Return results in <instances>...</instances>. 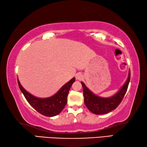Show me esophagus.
Segmentation results:
<instances>
[{
  "mask_svg": "<svg viewBox=\"0 0 147 147\" xmlns=\"http://www.w3.org/2000/svg\"><path fill=\"white\" fill-rule=\"evenodd\" d=\"M76 78L77 79H78V80H81V79L83 78V76L81 74L78 73L76 75Z\"/></svg>",
  "mask_w": 147,
  "mask_h": 147,
  "instance_id": "obj_1",
  "label": "esophagus"
}]
</instances>
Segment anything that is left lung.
Segmentation results:
<instances>
[{
	"label": "left lung",
	"instance_id": "left-lung-1",
	"mask_svg": "<svg viewBox=\"0 0 147 147\" xmlns=\"http://www.w3.org/2000/svg\"><path fill=\"white\" fill-rule=\"evenodd\" d=\"M130 79V71L128 72V79L124 85L114 96L107 98L96 96L87 88L83 82H81L83 88L84 104L90 111L95 114H105L112 111L119 106L124 97L127 90Z\"/></svg>",
	"mask_w": 147,
	"mask_h": 147
}]
</instances>
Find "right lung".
I'll use <instances>...</instances> for the list:
<instances>
[{
	"label": "right lung",
	"instance_id": "obj_1",
	"mask_svg": "<svg viewBox=\"0 0 147 147\" xmlns=\"http://www.w3.org/2000/svg\"><path fill=\"white\" fill-rule=\"evenodd\" d=\"M75 81V78L71 79L53 96L48 98H38L26 90L20 84L19 79H17L19 88L27 101L38 112L48 117L58 115L63 110L67 103V97L69 89Z\"/></svg>",
	"mask_w": 147,
	"mask_h": 147
}]
</instances>
